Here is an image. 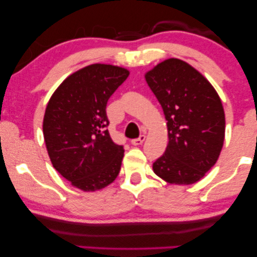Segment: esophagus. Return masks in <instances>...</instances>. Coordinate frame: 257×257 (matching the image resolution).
Listing matches in <instances>:
<instances>
[{
	"mask_svg": "<svg viewBox=\"0 0 257 257\" xmlns=\"http://www.w3.org/2000/svg\"><path fill=\"white\" fill-rule=\"evenodd\" d=\"M145 139H146V137L144 136V135H142L139 137V138H137V139H132L131 140V144L132 145H135V146H138V145H142V144L145 142Z\"/></svg>",
	"mask_w": 257,
	"mask_h": 257,
	"instance_id": "34e87169",
	"label": "esophagus"
}]
</instances>
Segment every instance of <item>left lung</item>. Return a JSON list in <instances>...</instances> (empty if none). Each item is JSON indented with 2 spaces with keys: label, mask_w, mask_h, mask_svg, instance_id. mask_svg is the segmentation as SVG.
<instances>
[{
  "label": "left lung",
  "mask_w": 257,
  "mask_h": 257,
  "mask_svg": "<svg viewBox=\"0 0 257 257\" xmlns=\"http://www.w3.org/2000/svg\"><path fill=\"white\" fill-rule=\"evenodd\" d=\"M167 120L168 145L153 163L165 181L191 185L219 159L224 140V111L208 80L178 58L161 62L145 75Z\"/></svg>",
  "instance_id": "obj_1"
}]
</instances>
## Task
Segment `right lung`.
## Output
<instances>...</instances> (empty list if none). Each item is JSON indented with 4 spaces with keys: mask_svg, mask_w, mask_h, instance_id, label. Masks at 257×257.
I'll return each mask as SVG.
<instances>
[{
    "mask_svg": "<svg viewBox=\"0 0 257 257\" xmlns=\"http://www.w3.org/2000/svg\"><path fill=\"white\" fill-rule=\"evenodd\" d=\"M130 72L91 64L70 75L47 105L43 135L52 166L72 186L93 192L118 177L124 147L111 139L106 104Z\"/></svg>",
    "mask_w": 257,
    "mask_h": 257,
    "instance_id": "obj_1",
    "label": "right lung"
}]
</instances>
